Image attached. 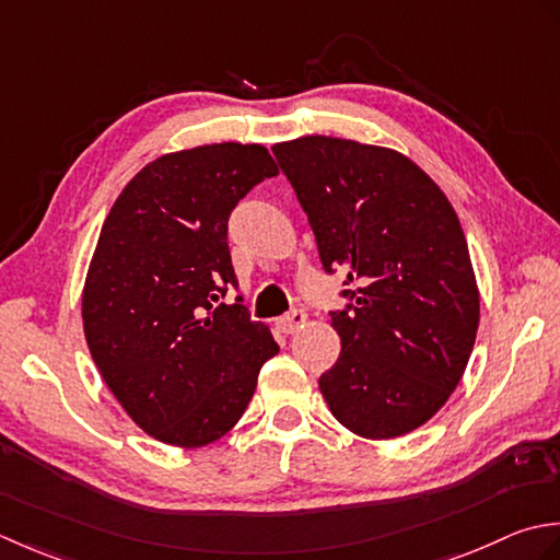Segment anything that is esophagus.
<instances>
[{"label": "esophagus", "instance_id": "esophagus-1", "mask_svg": "<svg viewBox=\"0 0 560 560\" xmlns=\"http://www.w3.org/2000/svg\"><path fill=\"white\" fill-rule=\"evenodd\" d=\"M304 324H306V314L302 310H294L290 314H284L276 322V326L282 330V334H294V330H300Z\"/></svg>", "mask_w": 560, "mask_h": 560}]
</instances>
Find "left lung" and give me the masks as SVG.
Wrapping results in <instances>:
<instances>
[{"label":"left lung","mask_w":560,"mask_h":560,"mask_svg":"<svg viewBox=\"0 0 560 560\" xmlns=\"http://www.w3.org/2000/svg\"><path fill=\"white\" fill-rule=\"evenodd\" d=\"M348 306L330 312L340 355L322 389L340 425L392 440L438 413L478 330V288L452 202L386 147L310 135L272 147Z\"/></svg>","instance_id":"1"}]
</instances>
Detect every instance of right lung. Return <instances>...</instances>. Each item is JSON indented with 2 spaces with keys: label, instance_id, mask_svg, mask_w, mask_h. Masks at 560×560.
<instances>
[{
  "label": "right lung",
  "instance_id": "1",
  "mask_svg": "<svg viewBox=\"0 0 560 560\" xmlns=\"http://www.w3.org/2000/svg\"><path fill=\"white\" fill-rule=\"evenodd\" d=\"M270 176L278 166L260 144L164 154L101 226L82 294L86 346L118 404L159 442L202 447L226 435L278 355L242 296L220 302L236 288L226 222Z\"/></svg>",
  "mask_w": 560,
  "mask_h": 560
}]
</instances>
